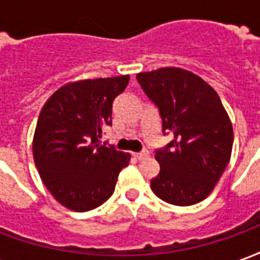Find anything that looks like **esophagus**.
I'll use <instances>...</instances> for the list:
<instances>
[{"label": "esophagus", "instance_id": "obj_1", "mask_svg": "<svg viewBox=\"0 0 260 260\" xmlns=\"http://www.w3.org/2000/svg\"><path fill=\"white\" fill-rule=\"evenodd\" d=\"M149 156V152L147 150H143V152H139V153H134V157L138 158V160H142V158H145Z\"/></svg>", "mask_w": 260, "mask_h": 260}]
</instances>
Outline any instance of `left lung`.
<instances>
[{"label":"left lung","instance_id":"8db88e82","mask_svg":"<svg viewBox=\"0 0 260 260\" xmlns=\"http://www.w3.org/2000/svg\"><path fill=\"white\" fill-rule=\"evenodd\" d=\"M158 107L163 132L174 139L154 158L160 173L150 181L156 195L175 206L203 201L220 180L231 157L233 124L220 97L191 71L166 67L136 75Z\"/></svg>","mask_w":260,"mask_h":260}]
</instances>
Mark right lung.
I'll use <instances>...</instances> for the list:
<instances>
[{"label": "right lung", "instance_id": "obj_1", "mask_svg": "<svg viewBox=\"0 0 260 260\" xmlns=\"http://www.w3.org/2000/svg\"><path fill=\"white\" fill-rule=\"evenodd\" d=\"M129 75L83 79L61 86L43 106L33 136V158L55 201L87 212L113 195L129 153L99 142L111 124L113 102Z\"/></svg>", "mask_w": 260, "mask_h": 260}]
</instances>
